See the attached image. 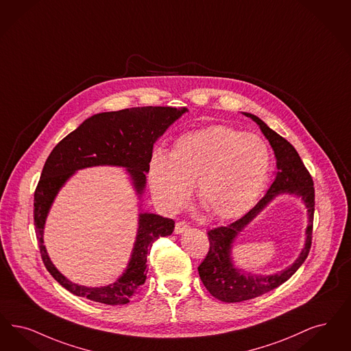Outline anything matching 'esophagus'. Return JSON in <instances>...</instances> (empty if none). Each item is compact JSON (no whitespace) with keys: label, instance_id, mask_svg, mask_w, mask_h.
I'll return each mask as SVG.
<instances>
[{"label":"esophagus","instance_id":"34e87169","mask_svg":"<svg viewBox=\"0 0 351 351\" xmlns=\"http://www.w3.org/2000/svg\"><path fill=\"white\" fill-rule=\"evenodd\" d=\"M188 230H189V226L184 223V222H178L175 225V234H182V232H185Z\"/></svg>","mask_w":351,"mask_h":351}]
</instances>
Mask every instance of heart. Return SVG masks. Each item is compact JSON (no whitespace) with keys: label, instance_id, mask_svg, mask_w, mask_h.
I'll return each mask as SVG.
<instances>
[{"label":"heart","instance_id":"1","mask_svg":"<svg viewBox=\"0 0 351 351\" xmlns=\"http://www.w3.org/2000/svg\"><path fill=\"white\" fill-rule=\"evenodd\" d=\"M270 169L265 141L252 133L214 125L175 141L169 155L155 152L149 184L166 213L182 208L195 184L196 196L213 217L231 219L243 214L263 192Z\"/></svg>","mask_w":351,"mask_h":351}]
</instances>
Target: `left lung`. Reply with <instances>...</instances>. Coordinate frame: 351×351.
Returning a JSON list of instances; mask_svg holds the SVG:
<instances>
[{"mask_svg": "<svg viewBox=\"0 0 351 351\" xmlns=\"http://www.w3.org/2000/svg\"><path fill=\"white\" fill-rule=\"evenodd\" d=\"M244 116L251 117L260 126L263 134L269 141L274 155L277 172L276 179L267 195L263 197L251 210L240 219L225 227H217L208 232L210 248L205 260L198 267V274L206 290L214 298L226 302L237 303L250 300L260 295L267 294L289 280L295 271L302 267L308 256L312 243V226L315 211V188L308 171L304 167L300 156L294 146L278 133H276L257 116L252 113L243 112ZM280 194H293L299 196L308 209L309 225L306 229L305 247L295 263L283 271L261 276L248 274L241 268L235 267L232 260V247L238 234L267 205Z\"/></svg>", "mask_w": 351, "mask_h": 351, "instance_id": "left-lung-1", "label": "left lung"}]
</instances>
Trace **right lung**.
<instances>
[{"label":"right lung","instance_id":"right-lung-1","mask_svg":"<svg viewBox=\"0 0 351 351\" xmlns=\"http://www.w3.org/2000/svg\"><path fill=\"white\" fill-rule=\"evenodd\" d=\"M188 108L136 107L114 112L97 113L60 141L48 156L34 196V219L43 263L51 276L71 294L108 306H121L138 294L146 280L147 253L155 240L169 237L175 222L153 213L138 214V228L124 273L111 285L87 287L73 283L51 261L44 245V227L60 189L78 169L123 167L141 199L153 146Z\"/></svg>","mask_w":351,"mask_h":351}]
</instances>
